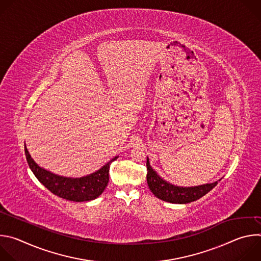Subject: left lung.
<instances>
[{"label":"left lung","instance_id":"8db88e82","mask_svg":"<svg viewBox=\"0 0 261 261\" xmlns=\"http://www.w3.org/2000/svg\"><path fill=\"white\" fill-rule=\"evenodd\" d=\"M146 180L148 188H150V190L156 197L171 203L181 204L195 201L208 193L218 184V181H215L211 184L194 186V187H179V186L172 185L163 179L152 168L148 158L146 159Z\"/></svg>","mask_w":261,"mask_h":261}]
</instances>
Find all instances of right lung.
<instances>
[{"mask_svg":"<svg viewBox=\"0 0 261 261\" xmlns=\"http://www.w3.org/2000/svg\"><path fill=\"white\" fill-rule=\"evenodd\" d=\"M28 164L38 180L55 195L70 201H89L97 198L105 190L109 180V166L118 159L115 157L96 172L83 177H66L55 174L37 164L24 144Z\"/></svg>","mask_w":261,"mask_h":261,"instance_id":"right-lung-1","label":"right lung"}]
</instances>
